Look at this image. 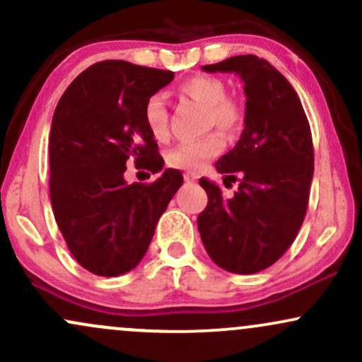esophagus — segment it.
Instances as JSON below:
<instances>
[{
	"instance_id": "esophagus-1",
	"label": "esophagus",
	"mask_w": 362,
	"mask_h": 362,
	"mask_svg": "<svg viewBox=\"0 0 362 362\" xmlns=\"http://www.w3.org/2000/svg\"><path fill=\"white\" fill-rule=\"evenodd\" d=\"M184 178H185V182H189V184H192V182H195V175H192V173H185L184 175Z\"/></svg>"
}]
</instances>
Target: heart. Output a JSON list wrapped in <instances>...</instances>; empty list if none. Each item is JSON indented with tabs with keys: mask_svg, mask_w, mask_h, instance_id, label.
I'll list each match as a JSON object with an SVG mask.
<instances>
[{
	"mask_svg": "<svg viewBox=\"0 0 362 362\" xmlns=\"http://www.w3.org/2000/svg\"><path fill=\"white\" fill-rule=\"evenodd\" d=\"M182 95L206 107V127L218 129L226 138L240 131L243 124V109L240 102L226 95V85L214 76H192L178 88ZM143 119L153 139L165 141L168 136V114L160 95L149 97L143 109ZM223 138L219 134H207L204 138L184 141L173 146L165 156L170 168L195 172L211 158L223 151Z\"/></svg>",
	"mask_w": 362,
	"mask_h": 362,
	"instance_id": "1",
	"label": "heart"
}]
</instances>
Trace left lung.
Returning a JSON list of instances; mask_svg holds the SVG:
<instances>
[{"mask_svg":"<svg viewBox=\"0 0 362 362\" xmlns=\"http://www.w3.org/2000/svg\"><path fill=\"white\" fill-rule=\"evenodd\" d=\"M245 83V129L216 170L240 185L233 197L201 178L207 194L197 228L206 252L228 272L255 274L282 257L300 231L313 178L308 119L291 83L265 59L247 54L202 66ZM224 178V180H226Z\"/></svg>","mask_w":362,"mask_h":362,"instance_id":"8db88e82","label":"left lung"}]
</instances>
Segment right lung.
Segmentation results:
<instances>
[{
  "mask_svg": "<svg viewBox=\"0 0 362 362\" xmlns=\"http://www.w3.org/2000/svg\"><path fill=\"white\" fill-rule=\"evenodd\" d=\"M175 73L110 59L91 64L62 93L49 136V190L69 252L97 276L143 260L160 216L184 177L167 168L151 184H127L126 163L158 173L163 158L143 119L144 103Z\"/></svg>",
  "mask_w": 362,
  "mask_h": 362,
  "instance_id": "right-lung-1",
  "label": "right lung"
}]
</instances>
